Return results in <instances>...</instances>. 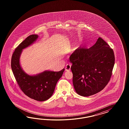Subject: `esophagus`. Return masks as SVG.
Instances as JSON below:
<instances>
[{
    "mask_svg": "<svg viewBox=\"0 0 129 129\" xmlns=\"http://www.w3.org/2000/svg\"><path fill=\"white\" fill-rule=\"evenodd\" d=\"M71 69V66L70 65H67L65 67V70L66 71H70Z\"/></svg>",
    "mask_w": 129,
    "mask_h": 129,
    "instance_id": "34e87169",
    "label": "esophagus"
}]
</instances>
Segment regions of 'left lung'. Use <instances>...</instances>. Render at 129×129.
Instances as JSON below:
<instances>
[{
  "label": "left lung",
  "instance_id": "left-lung-1",
  "mask_svg": "<svg viewBox=\"0 0 129 129\" xmlns=\"http://www.w3.org/2000/svg\"><path fill=\"white\" fill-rule=\"evenodd\" d=\"M70 60L75 90L80 95L88 96L99 92L107 85L115 58L113 49L99 37L90 48L76 50Z\"/></svg>",
  "mask_w": 129,
  "mask_h": 129
}]
</instances>
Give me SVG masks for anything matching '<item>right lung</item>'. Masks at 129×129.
Segmentation results:
<instances>
[{"mask_svg":"<svg viewBox=\"0 0 129 129\" xmlns=\"http://www.w3.org/2000/svg\"><path fill=\"white\" fill-rule=\"evenodd\" d=\"M38 38V35H32L20 43L12 55L11 65L16 81L23 93L36 101H44L53 94L57 83L62 77L65 69L58 72L46 70L33 76L23 70L20 64L22 50L33 44Z\"/></svg>","mask_w":129,"mask_h":129,"instance_id":"obj_1","label":"right lung"}]
</instances>
